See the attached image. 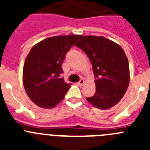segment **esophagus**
<instances>
[{"instance_id": "34e87169", "label": "esophagus", "mask_w": 150, "mask_h": 150, "mask_svg": "<svg viewBox=\"0 0 150 150\" xmlns=\"http://www.w3.org/2000/svg\"><path fill=\"white\" fill-rule=\"evenodd\" d=\"M77 84L79 85V86H83V85L84 84V79H80V80L77 83Z\"/></svg>"}]
</instances>
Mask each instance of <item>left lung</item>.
<instances>
[{
	"label": "left lung",
	"mask_w": 150,
	"mask_h": 150,
	"mask_svg": "<svg viewBox=\"0 0 150 150\" xmlns=\"http://www.w3.org/2000/svg\"><path fill=\"white\" fill-rule=\"evenodd\" d=\"M75 46L88 55L95 77V95L86 100L96 108L110 109L120 101L129 85V65L124 50L113 41L97 36H84Z\"/></svg>",
	"instance_id": "8db88e82"
}]
</instances>
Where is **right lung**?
<instances>
[{"mask_svg": "<svg viewBox=\"0 0 150 150\" xmlns=\"http://www.w3.org/2000/svg\"><path fill=\"white\" fill-rule=\"evenodd\" d=\"M81 35L55 36L37 43L29 52L22 73L23 85L38 107L51 109L64 99L71 83L60 78L62 62Z\"/></svg>", "mask_w": 150, "mask_h": 150, "instance_id": "right-lung-1", "label": "right lung"}]
</instances>
